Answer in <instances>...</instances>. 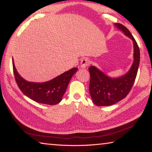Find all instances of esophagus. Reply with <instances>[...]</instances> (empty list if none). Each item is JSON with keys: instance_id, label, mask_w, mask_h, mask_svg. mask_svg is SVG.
<instances>
[{"instance_id": "esophagus-1", "label": "esophagus", "mask_w": 152, "mask_h": 152, "mask_svg": "<svg viewBox=\"0 0 152 152\" xmlns=\"http://www.w3.org/2000/svg\"><path fill=\"white\" fill-rule=\"evenodd\" d=\"M91 64V60L88 58H84L82 59L80 62V68H86L87 66L90 65Z\"/></svg>"}]
</instances>
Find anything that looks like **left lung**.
<instances>
[{
	"mask_svg": "<svg viewBox=\"0 0 152 152\" xmlns=\"http://www.w3.org/2000/svg\"><path fill=\"white\" fill-rule=\"evenodd\" d=\"M115 25L133 40L134 61L129 71L125 75L117 78H110L95 66L90 67L89 91L92 101L97 106H110L127 96L132 88L140 65V48L134 37L124 25L120 23H116Z\"/></svg>",
	"mask_w": 152,
	"mask_h": 152,
	"instance_id": "left-lung-1",
	"label": "left lung"
}]
</instances>
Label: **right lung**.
Instances as JSON below:
<instances>
[{"instance_id": "add662e5", "label": "right lung", "mask_w": 152, "mask_h": 152, "mask_svg": "<svg viewBox=\"0 0 152 152\" xmlns=\"http://www.w3.org/2000/svg\"><path fill=\"white\" fill-rule=\"evenodd\" d=\"M15 80L21 92L39 103L53 105L61 101L72 77L78 68H74L50 81L37 83L25 80L18 74L12 60Z\"/></svg>"}]
</instances>
